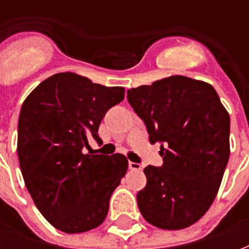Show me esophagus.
<instances>
[{
  "label": "esophagus",
  "mask_w": 249,
  "mask_h": 249,
  "mask_svg": "<svg viewBox=\"0 0 249 249\" xmlns=\"http://www.w3.org/2000/svg\"><path fill=\"white\" fill-rule=\"evenodd\" d=\"M129 169L133 170H141L142 169V165L138 163H133V161H129Z\"/></svg>",
  "instance_id": "esophagus-1"
}]
</instances>
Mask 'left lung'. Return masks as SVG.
<instances>
[{
    "label": "left lung",
    "instance_id": "8db88e82",
    "mask_svg": "<svg viewBox=\"0 0 249 249\" xmlns=\"http://www.w3.org/2000/svg\"><path fill=\"white\" fill-rule=\"evenodd\" d=\"M163 166L143 169L137 194L142 216L164 230H179L204 216L216 197L230 156V116L208 83L169 76L128 90Z\"/></svg>",
    "mask_w": 249,
    "mask_h": 249
}]
</instances>
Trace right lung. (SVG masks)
<instances>
[{"mask_svg":"<svg viewBox=\"0 0 249 249\" xmlns=\"http://www.w3.org/2000/svg\"><path fill=\"white\" fill-rule=\"evenodd\" d=\"M125 97L121 86L99 85L73 72L50 76L25 98L18 123V158L37 209L67 234L98 228L109 197L128 170V159L89 155L90 138L111 107Z\"/></svg>","mask_w":249,"mask_h":249,"instance_id":"right-lung-1","label":"right lung"}]
</instances>
